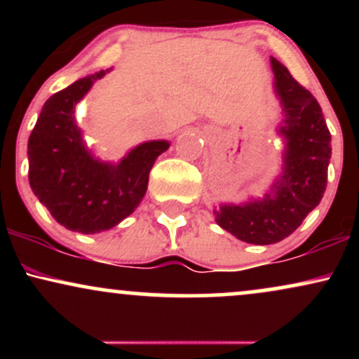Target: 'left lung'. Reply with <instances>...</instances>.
Returning <instances> with one entry per match:
<instances>
[{
  "instance_id": "left-lung-1",
  "label": "left lung",
  "mask_w": 359,
  "mask_h": 359,
  "mask_svg": "<svg viewBox=\"0 0 359 359\" xmlns=\"http://www.w3.org/2000/svg\"><path fill=\"white\" fill-rule=\"evenodd\" d=\"M275 93L280 97L285 140L283 172L263 199L241 205L222 204L216 222L238 240L253 245L282 241L302 224L323 199L331 160V133L319 102L300 86L285 65L271 57Z\"/></svg>"
}]
</instances>
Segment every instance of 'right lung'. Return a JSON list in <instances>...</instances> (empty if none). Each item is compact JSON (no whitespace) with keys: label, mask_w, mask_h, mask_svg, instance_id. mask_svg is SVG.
Here are the masks:
<instances>
[{"label":"right lung","mask_w":359,"mask_h":359,"mask_svg":"<svg viewBox=\"0 0 359 359\" xmlns=\"http://www.w3.org/2000/svg\"><path fill=\"white\" fill-rule=\"evenodd\" d=\"M106 71L82 77L45 101L28 138V180L53 219L71 231H106L137 209L165 140L135 147L119 163L88 151L76 123V104Z\"/></svg>","instance_id":"add662e5"}]
</instances>
